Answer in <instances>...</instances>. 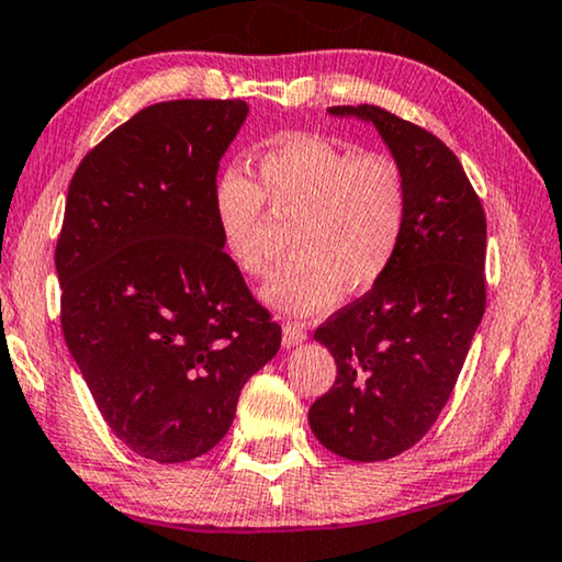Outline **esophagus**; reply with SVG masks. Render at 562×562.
I'll use <instances>...</instances> for the list:
<instances>
[{
  "mask_svg": "<svg viewBox=\"0 0 562 562\" xmlns=\"http://www.w3.org/2000/svg\"><path fill=\"white\" fill-rule=\"evenodd\" d=\"M305 338H307V333H305V328L300 323L288 321V323L282 325V346L284 348L297 346V342H303Z\"/></svg>",
  "mask_w": 562,
  "mask_h": 562,
  "instance_id": "34e87169",
  "label": "esophagus"
}]
</instances>
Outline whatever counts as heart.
Here are the masks:
<instances>
[{
  "label": "heart",
  "instance_id": "b5f03b06",
  "mask_svg": "<svg viewBox=\"0 0 562 562\" xmlns=\"http://www.w3.org/2000/svg\"><path fill=\"white\" fill-rule=\"evenodd\" d=\"M257 181L227 169L214 183V220L232 262L249 278L272 267L270 220L292 224L288 265L267 282L265 300L284 313H321L371 290L398 255L408 220L401 164L317 133H282L259 156Z\"/></svg>",
  "mask_w": 562,
  "mask_h": 562
}]
</instances>
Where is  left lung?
Masks as SVG:
<instances>
[{
    "mask_svg": "<svg viewBox=\"0 0 562 562\" xmlns=\"http://www.w3.org/2000/svg\"><path fill=\"white\" fill-rule=\"evenodd\" d=\"M330 113L379 128L406 173L408 220L389 272L315 330L338 375L307 418L333 454L383 462L426 437L457 386L487 305V220L434 133L375 105Z\"/></svg>",
    "mask_w": 562,
    "mask_h": 562,
    "instance_id": "1",
    "label": "left lung"
}]
</instances>
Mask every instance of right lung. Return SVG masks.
I'll list each match as a JSON object with an SVG mask.
<instances>
[{
  "mask_svg": "<svg viewBox=\"0 0 562 562\" xmlns=\"http://www.w3.org/2000/svg\"><path fill=\"white\" fill-rule=\"evenodd\" d=\"M245 100L148 105L90 148L55 247L60 325L98 412L158 464L206 454L282 328L214 220L220 158Z\"/></svg>",
  "mask_w": 562,
  "mask_h": 562,
  "instance_id": "obj_1",
  "label": "right lung"
}]
</instances>
